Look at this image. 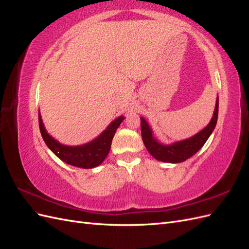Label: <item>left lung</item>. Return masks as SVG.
Returning <instances> with one entry per match:
<instances>
[{"label":"left lung","instance_id":"left-lung-1","mask_svg":"<svg viewBox=\"0 0 249 249\" xmlns=\"http://www.w3.org/2000/svg\"><path fill=\"white\" fill-rule=\"evenodd\" d=\"M218 102H219V100L217 99L214 115L208 126H206L205 129L195 135V136L184 141L177 142L171 145H163L158 142L153 137L152 130H150L147 123L141 117L142 140L149 154L156 158L157 160L169 163L183 162L189 159L194 154H196L205 144L210 135L212 134L215 129L218 118Z\"/></svg>","mask_w":249,"mask_h":249}]
</instances>
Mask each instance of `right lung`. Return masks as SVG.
Here are the masks:
<instances>
[{"mask_svg":"<svg viewBox=\"0 0 249 249\" xmlns=\"http://www.w3.org/2000/svg\"><path fill=\"white\" fill-rule=\"evenodd\" d=\"M123 116L116 118L107 127V130L101 134V136L97 137L92 142L81 146H66L62 145L61 143H59L54 138H52L47 133L42 124L40 113H38V122L41 136L49 148L59 159H61L65 163L72 165V166L86 169L99 166L106 159V157L110 152L112 139L114 137L116 129L123 123Z\"/></svg>","mask_w":249,"mask_h":249,"instance_id":"obj_1","label":"right lung"}]
</instances>
